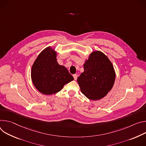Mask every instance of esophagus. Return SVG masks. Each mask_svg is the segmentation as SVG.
<instances>
[{
    "instance_id": "esophagus-1",
    "label": "esophagus",
    "mask_w": 146,
    "mask_h": 146,
    "mask_svg": "<svg viewBox=\"0 0 146 146\" xmlns=\"http://www.w3.org/2000/svg\"><path fill=\"white\" fill-rule=\"evenodd\" d=\"M73 76H74V79H75V80H76V79H77V78H78V75H77L76 74H74V75H73Z\"/></svg>"
}]
</instances>
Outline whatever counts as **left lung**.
<instances>
[{
  "instance_id": "left-lung-1",
  "label": "left lung",
  "mask_w": 146,
  "mask_h": 146,
  "mask_svg": "<svg viewBox=\"0 0 146 146\" xmlns=\"http://www.w3.org/2000/svg\"><path fill=\"white\" fill-rule=\"evenodd\" d=\"M84 71L78 78L80 90L92 100L103 99L114 84L115 72L108 57L103 52H92L84 64Z\"/></svg>"
}]
</instances>
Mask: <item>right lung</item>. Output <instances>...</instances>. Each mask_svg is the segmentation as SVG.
Here are the masks:
<instances>
[{
	"label": "right lung",
	"instance_id": "add662e5",
	"mask_svg": "<svg viewBox=\"0 0 146 146\" xmlns=\"http://www.w3.org/2000/svg\"><path fill=\"white\" fill-rule=\"evenodd\" d=\"M31 76L36 89L46 95L60 92L65 85L74 80L68 70L58 64L57 52L51 46L39 53L32 66Z\"/></svg>",
	"mask_w": 146,
	"mask_h": 146
}]
</instances>
